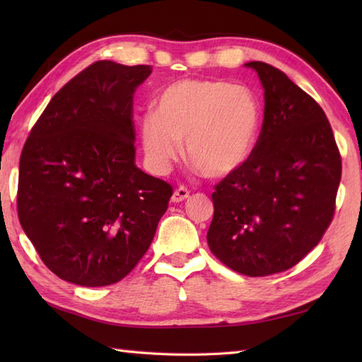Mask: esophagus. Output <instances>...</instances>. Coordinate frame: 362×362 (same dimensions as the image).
Instances as JSON below:
<instances>
[{"label":"esophagus","mask_w":362,"mask_h":362,"mask_svg":"<svg viewBox=\"0 0 362 362\" xmlns=\"http://www.w3.org/2000/svg\"><path fill=\"white\" fill-rule=\"evenodd\" d=\"M187 197H189V189L185 187H179L174 191L171 199H173V202H182V201H185Z\"/></svg>","instance_id":"1"}]
</instances>
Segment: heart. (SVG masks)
Masks as SVG:
<instances>
[{"label": "heart", "mask_w": 362, "mask_h": 362, "mask_svg": "<svg viewBox=\"0 0 362 362\" xmlns=\"http://www.w3.org/2000/svg\"><path fill=\"white\" fill-rule=\"evenodd\" d=\"M259 124L255 96L243 86L206 79H183L158 96L156 113H146L140 134L152 171L165 174L182 156L199 173L219 179L249 158Z\"/></svg>", "instance_id": "1"}]
</instances>
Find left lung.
<instances>
[{
    "mask_svg": "<svg viewBox=\"0 0 362 362\" xmlns=\"http://www.w3.org/2000/svg\"><path fill=\"white\" fill-rule=\"evenodd\" d=\"M264 88V119L245 163L211 194V253L235 272L266 276L294 267L334 216L342 160L322 107L286 74L249 62Z\"/></svg>",
    "mask_w": 362,
    "mask_h": 362,
    "instance_id": "8db88e82",
    "label": "left lung"
}]
</instances>
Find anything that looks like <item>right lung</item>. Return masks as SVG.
<instances>
[{
  "mask_svg": "<svg viewBox=\"0 0 362 362\" xmlns=\"http://www.w3.org/2000/svg\"><path fill=\"white\" fill-rule=\"evenodd\" d=\"M151 65L99 60L66 82L20 157V224L59 279L118 283L148 252L173 187L135 166V88Z\"/></svg>",
  "mask_w": 362,
  "mask_h": 362,
  "instance_id": "obj_1",
  "label": "right lung"
}]
</instances>
